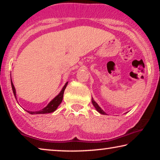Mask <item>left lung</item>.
Masks as SVG:
<instances>
[{
  "label": "left lung",
  "instance_id": "obj_1",
  "mask_svg": "<svg viewBox=\"0 0 160 160\" xmlns=\"http://www.w3.org/2000/svg\"><path fill=\"white\" fill-rule=\"evenodd\" d=\"M92 104H93L94 107H95V109H96V110H97L98 112H99L100 113H101V114L107 115V113H105V112H104V111H103V110H102V108H100V107L99 106H98V104L97 103V102H96L95 101V100H93L92 97Z\"/></svg>",
  "mask_w": 160,
  "mask_h": 160
}]
</instances>
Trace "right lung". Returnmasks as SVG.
<instances>
[{"label":"right lung","instance_id":"1","mask_svg":"<svg viewBox=\"0 0 160 160\" xmlns=\"http://www.w3.org/2000/svg\"><path fill=\"white\" fill-rule=\"evenodd\" d=\"M12 77V76H11ZM68 83V82L65 83V84L64 85V87H62V90L60 92V93L58 94V95L56 96L54 99H52L51 101H50L48 105L44 108L41 109L40 111H27V112H28L30 114H44V113H52L54 112V111L58 108V107L60 106V104L62 102V98H63V94H64V91L65 88H66ZM11 84H12V90H13V93H14V97L17 100V94H16V89H15V87L13 84V82L12 81V78H11Z\"/></svg>","mask_w":160,"mask_h":160}]
</instances>
